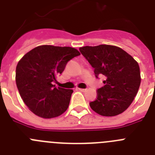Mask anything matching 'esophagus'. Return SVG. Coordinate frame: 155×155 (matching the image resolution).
Masks as SVG:
<instances>
[{"label": "esophagus", "instance_id": "34e87169", "mask_svg": "<svg viewBox=\"0 0 155 155\" xmlns=\"http://www.w3.org/2000/svg\"><path fill=\"white\" fill-rule=\"evenodd\" d=\"M77 89L79 90V91H86L85 88H79V87H78Z\"/></svg>", "mask_w": 155, "mask_h": 155}]
</instances>
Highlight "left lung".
Returning a JSON list of instances; mask_svg holds the SVG:
<instances>
[{
    "label": "left lung",
    "instance_id": "left-lung-1",
    "mask_svg": "<svg viewBox=\"0 0 155 155\" xmlns=\"http://www.w3.org/2000/svg\"><path fill=\"white\" fill-rule=\"evenodd\" d=\"M94 68L95 77L104 75V86L97 91V98L89 103L91 109L103 116L124 113L137 94L140 84L138 63L118 46L99 45L79 48Z\"/></svg>",
    "mask_w": 155,
    "mask_h": 155
}]
</instances>
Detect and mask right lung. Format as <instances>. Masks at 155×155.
Wrapping results in <instances>:
<instances>
[{
    "mask_svg": "<svg viewBox=\"0 0 155 155\" xmlns=\"http://www.w3.org/2000/svg\"><path fill=\"white\" fill-rule=\"evenodd\" d=\"M79 51L68 46L42 45L24 55L16 67L19 94L28 109L44 119L54 118L68 109L73 90L53 84L66 64Z\"/></svg>",
    "mask_w": 155,
    "mask_h": 155,
    "instance_id": "right-lung-1",
    "label": "right lung"
}]
</instances>
